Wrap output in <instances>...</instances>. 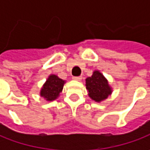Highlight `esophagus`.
Listing matches in <instances>:
<instances>
[{
	"mask_svg": "<svg viewBox=\"0 0 150 150\" xmlns=\"http://www.w3.org/2000/svg\"><path fill=\"white\" fill-rule=\"evenodd\" d=\"M72 79L73 80H76V81H80L82 79V77L81 76H78V77H72Z\"/></svg>",
	"mask_w": 150,
	"mask_h": 150,
	"instance_id": "34e87169",
	"label": "esophagus"
}]
</instances>
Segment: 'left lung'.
<instances>
[{"label":"left lung","mask_w":150,"mask_h":150,"mask_svg":"<svg viewBox=\"0 0 150 150\" xmlns=\"http://www.w3.org/2000/svg\"><path fill=\"white\" fill-rule=\"evenodd\" d=\"M86 88L90 98L96 102L106 99L112 93L108 80L98 71H94L91 77L86 79Z\"/></svg>","instance_id":"1"}]
</instances>
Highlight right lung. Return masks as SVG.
Masks as SVG:
<instances>
[{
	"label": "right lung",
	"instance_id": "right-lung-1",
	"mask_svg": "<svg viewBox=\"0 0 150 150\" xmlns=\"http://www.w3.org/2000/svg\"><path fill=\"white\" fill-rule=\"evenodd\" d=\"M65 81L59 78L56 75H50L49 78L42 88L40 94L47 101H53L59 96Z\"/></svg>",
	"mask_w": 150,
	"mask_h": 150
}]
</instances>
